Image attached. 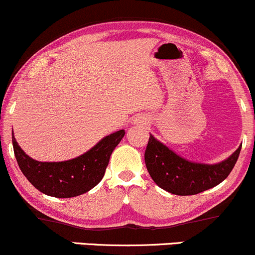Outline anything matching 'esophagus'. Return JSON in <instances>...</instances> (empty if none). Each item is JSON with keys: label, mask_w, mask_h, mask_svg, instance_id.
<instances>
[{"label": "esophagus", "mask_w": 255, "mask_h": 255, "mask_svg": "<svg viewBox=\"0 0 255 255\" xmlns=\"http://www.w3.org/2000/svg\"><path fill=\"white\" fill-rule=\"evenodd\" d=\"M140 122H144V121H139V123H140Z\"/></svg>", "instance_id": "esophagus-1"}]
</instances>
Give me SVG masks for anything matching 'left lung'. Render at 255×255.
I'll return each mask as SVG.
<instances>
[{"instance_id":"left-lung-1","label":"left lung","mask_w":255,"mask_h":255,"mask_svg":"<svg viewBox=\"0 0 255 255\" xmlns=\"http://www.w3.org/2000/svg\"><path fill=\"white\" fill-rule=\"evenodd\" d=\"M241 146L232 156L217 164L194 163L169 150L150 134L144 152L151 179L167 192L192 196L221 184L234 168Z\"/></svg>"}]
</instances>
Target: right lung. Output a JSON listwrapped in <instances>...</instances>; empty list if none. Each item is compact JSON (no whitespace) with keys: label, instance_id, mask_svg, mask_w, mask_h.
<instances>
[{"label":"right lung","instance_id":"1","mask_svg":"<svg viewBox=\"0 0 255 255\" xmlns=\"http://www.w3.org/2000/svg\"><path fill=\"white\" fill-rule=\"evenodd\" d=\"M125 131L119 130L103 138L81 156L63 162H39L21 150L13 136V148L21 172L27 180L47 196L70 198L97 186L104 178L111 154Z\"/></svg>","mask_w":255,"mask_h":255}]
</instances>
